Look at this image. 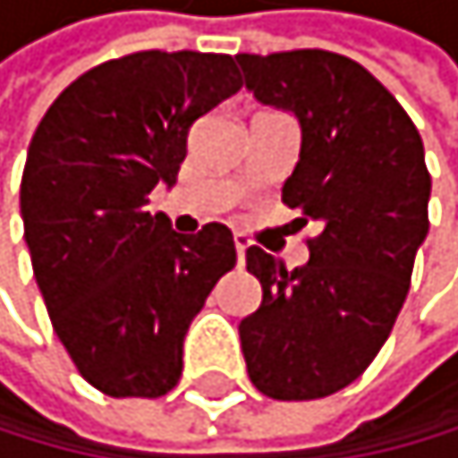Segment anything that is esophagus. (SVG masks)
Masks as SVG:
<instances>
[{
  "label": "esophagus",
  "instance_id": "1",
  "mask_svg": "<svg viewBox=\"0 0 458 458\" xmlns=\"http://www.w3.org/2000/svg\"><path fill=\"white\" fill-rule=\"evenodd\" d=\"M246 249H249V241L243 238V234H234V252H238V264H243V260H246Z\"/></svg>",
  "mask_w": 458,
  "mask_h": 458
}]
</instances>
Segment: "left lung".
<instances>
[{
	"instance_id": "obj_1",
	"label": "left lung",
	"mask_w": 458,
	"mask_h": 458,
	"mask_svg": "<svg viewBox=\"0 0 458 458\" xmlns=\"http://www.w3.org/2000/svg\"><path fill=\"white\" fill-rule=\"evenodd\" d=\"M234 59L260 106L298 120L301 154L281 200L321 226L295 269L246 249L264 289L238 324L246 373L269 399H324L364 373L399 318L430 226L425 146L395 97L347 56Z\"/></svg>"
}]
</instances>
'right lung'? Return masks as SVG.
I'll use <instances>...</instances> for the list:
<instances>
[{
  "label": "right lung",
  "instance_id": "add662e5",
  "mask_svg": "<svg viewBox=\"0 0 458 458\" xmlns=\"http://www.w3.org/2000/svg\"><path fill=\"white\" fill-rule=\"evenodd\" d=\"M241 91L234 59L140 51L82 73L30 140L19 206L33 278L82 378L114 399H157L183 341L234 267L224 224L180 234L148 212L174 186L194 120Z\"/></svg>",
  "mask_w": 458,
  "mask_h": 458
}]
</instances>
